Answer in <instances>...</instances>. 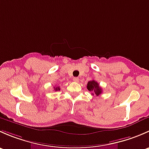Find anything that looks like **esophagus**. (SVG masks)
<instances>
[{"instance_id": "esophagus-1", "label": "esophagus", "mask_w": 149, "mask_h": 149, "mask_svg": "<svg viewBox=\"0 0 149 149\" xmlns=\"http://www.w3.org/2000/svg\"><path fill=\"white\" fill-rule=\"evenodd\" d=\"M73 81L74 82H79V78H77V77H74L73 79Z\"/></svg>"}]
</instances>
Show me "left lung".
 I'll use <instances>...</instances> for the list:
<instances>
[{
    "label": "left lung",
    "instance_id": "8db88e82",
    "mask_svg": "<svg viewBox=\"0 0 149 149\" xmlns=\"http://www.w3.org/2000/svg\"><path fill=\"white\" fill-rule=\"evenodd\" d=\"M87 89L90 92H91L92 95L95 94V95L99 96L102 92V88H101V86H100V84L94 80H91L88 82V84H87Z\"/></svg>",
    "mask_w": 149,
    "mask_h": 149
}]
</instances>
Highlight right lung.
Listing matches in <instances>:
<instances>
[{"mask_svg":"<svg viewBox=\"0 0 149 149\" xmlns=\"http://www.w3.org/2000/svg\"><path fill=\"white\" fill-rule=\"evenodd\" d=\"M61 88L59 86H57V87H54V91H60Z\"/></svg>","mask_w":149,"mask_h":149,"instance_id":"right-lung-1","label":"right lung"}]
</instances>
